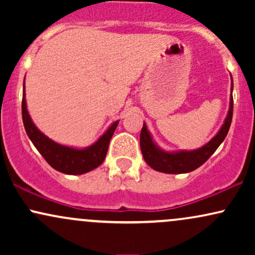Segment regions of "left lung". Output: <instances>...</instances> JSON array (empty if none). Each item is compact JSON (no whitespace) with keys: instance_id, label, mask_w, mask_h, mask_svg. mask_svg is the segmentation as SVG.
<instances>
[{"instance_id":"8db88e82","label":"left lung","mask_w":255,"mask_h":255,"mask_svg":"<svg viewBox=\"0 0 255 255\" xmlns=\"http://www.w3.org/2000/svg\"><path fill=\"white\" fill-rule=\"evenodd\" d=\"M231 90H233V86H231ZM233 108L234 101L231 97L229 113H228V116L225 119L224 125L222 126L221 130L206 145L194 151H162L154 145L153 140H152L150 133H148L144 124L141 133H140V148H141V153L145 162L154 170L165 172V174H184V172L195 170L199 166L203 165L215 153L218 146L223 142L228 131H229L231 120H233Z\"/></svg>"}]
</instances>
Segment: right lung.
<instances>
[{"label":"right lung","instance_id":"right-lung-1","mask_svg":"<svg viewBox=\"0 0 255 255\" xmlns=\"http://www.w3.org/2000/svg\"><path fill=\"white\" fill-rule=\"evenodd\" d=\"M21 111L26 133H27L31 141L33 142V145L36 146L37 150L39 151V153L55 170L68 175L85 174V172H89L101 165L105 159V156H107L111 136H113L114 131L119 125V121L114 122L109 129L99 137L97 142H95L87 148L78 150V148L67 147V146L52 141L34 126L30 115H28L27 108H26L25 84Z\"/></svg>","mask_w":255,"mask_h":255}]
</instances>
